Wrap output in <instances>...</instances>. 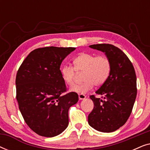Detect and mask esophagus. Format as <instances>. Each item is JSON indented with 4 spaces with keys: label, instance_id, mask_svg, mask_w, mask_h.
Returning a JSON list of instances; mask_svg holds the SVG:
<instances>
[{
    "label": "esophagus",
    "instance_id": "esophagus-1",
    "mask_svg": "<svg viewBox=\"0 0 150 150\" xmlns=\"http://www.w3.org/2000/svg\"><path fill=\"white\" fill-rule=\"evenodd\" d=\"M85 98H86V96L84 95V94H79V100H84L85 99Z\"/></svg>",
    "mask_w": 150,
    "mask_h": 150
}]
</instances>
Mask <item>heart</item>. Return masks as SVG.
<instances>
[{"label": "heart", "instance_id": "heart-1", "mask_svg": "<svg viewBox=\"0 0 150 150\" xmlns=\"http://www.w3.org/2000/svg\"><path fill=\"white\" fill-rule=\"evenodd\" d=\"M74 67L65 65L61 68L63 80L70 87L76 83L77 73H83V83L71 89L73 91L81 94L87 93L94 85L99 87L105 83L111 71V62L107 56L83 52L73 60Z\"/></svg>", "mask_w": 150, "mask_h": 150}]
</instances>
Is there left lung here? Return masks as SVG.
Masks as SVG:
<instances>
[{
  "label": "left lung",
  "instance_id": "obj_1",
  "mask_svg": "<svg viewBox=\"0 0 150 150\" xmlns=\"http://www.w3.org/2000/svg\"><path fill=\"white\" fill-rule=\"evenodd\" d=\"M89 47L105 52L111 62V71L105 83L96 91L104 96V100L89 96L94 107L88 116V123L100 132H112L124 126L132 112L137 93L136 74L130 59L117 47L108 44Z\"/></svg>",
  "mask_w": 150,
  "mask_h": 150
}]
</instances>
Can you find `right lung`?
<instances>
[{
  "instance_id": "obj_1",
  "label": "right lung",
  "mask_w": 150,
  "mask_h": 150,
  "mask_svg": "<svg viewBox=\"0 0 150 150\" xmlns=\"http://www.w3.org/2000/svg\"><path fill=\"white\" fill-rule=\"evenodd\" d=\"M76 48L44 47L29 53L18 69L16 99L28 127L42 137H53L68 126V110L79 101L76 92L67 91L60 66Z\"/></svg>"
}]
</instances>
